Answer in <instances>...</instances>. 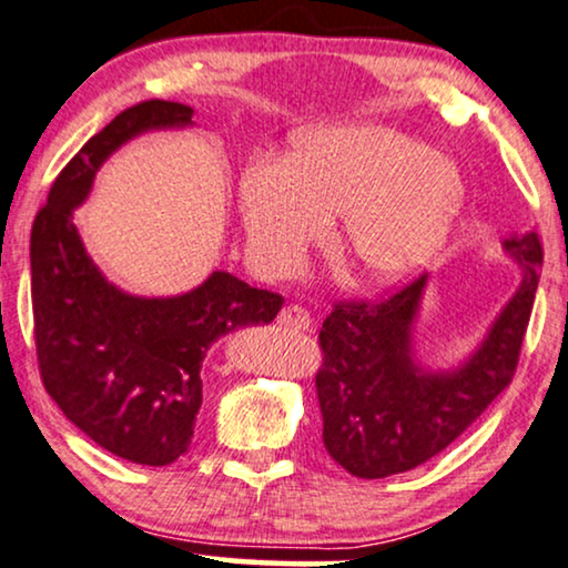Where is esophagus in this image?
<instances>
[{"instance_id":"34e87169","label":"esophagus","mask_w":568,"mask_h":568,"mask_svg":"<svg viewBox=\"0 0 568 568\" xmlns=\"http://www.w3.org/2000/svg\"><path fill=\"white\" fill-rule=\"evenodd\" d=\"M277 324H280V327H285V329L306 332L308 327H312V316H308L306 308L291 304L277 314Z\"/></svg>"}]
</instances>
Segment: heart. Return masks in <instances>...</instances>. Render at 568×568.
<instances>
[{"instance_id": "b5f03b06", "label": "heart", "mask_w": 568, "mask_h": 568, "mask_svg": "<svg viewBox=\"0 0 568 568\" xmlns=\"http://www.w3.org/2000/svg\"><path fill=\"white\" fill-rule=\"evenodd\" d=\"M248 252L267 275L296 267L343 215L339 246L376 285L418 275L442 252L467 202L455 158L384 124L298 134L291 161L256 158L241 173Z\"/></svg>"}]
</instances>
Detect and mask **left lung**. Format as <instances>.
<instances>
[{
  "label": "left lung",
  "instance_id": "left-lung-1",
  "mask_svg": "<svg viewBox=\"0 0 568 568\" xmlns=\"http://www.w3.org/2000/svg\"><path fill=\"white\" fill-rule=\"evenodd\" d=\"M519 264L517 291L478 345L449 368H430L415 345L428 275L384 304H339L322 324L316 374L324 447L355 478H389L447 449L501 392L517 368L538 291V233L501 241Z\"/></svg>",
  "mask_w": 568,
  "mask_h": 568
}]
</instances>
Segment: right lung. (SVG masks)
<instances>
[{"mask_svg": "<svg viewBox=\"0 0 568 568\" xmlns=\"http://www.w3.org/2000/svg\"><path fill=\"white\" fill-rule=\"evenodd\" d=\"M194 109L145 101L121 111L51 186L30 231L36 351L43 387L98 447L163 467L189 449L202 405V361L236 329L270 324L283 298L215 270L179 296H134L98 270L74 225L95 173L121 145L194 126Z\"/></svg>", "mask_w": 568, "mask_h": 568, "instance_id": "obj_1", "label": "right lung"}]
</instances>
